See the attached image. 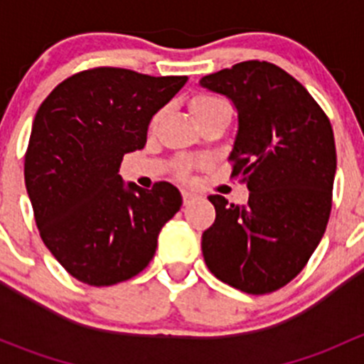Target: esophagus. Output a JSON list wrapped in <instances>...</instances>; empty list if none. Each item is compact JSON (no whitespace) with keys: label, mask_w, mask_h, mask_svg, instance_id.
<instances>
[{"label":"esophagus","mask_w":364,"mask_h":364,"mask_svg":"<svg viewBox=\"0 0 364 364\" xmlns=\"http://www.w3.org/2000/svg\"><path fill=\"white\" fill-rule=\"evenodd\" d=\"M183 204L185 205H190L193 203V200L197 199V196L196 193H192V192H188V190H183Z\"/></svg>","instance_id":"obj_1"}]
</instances>
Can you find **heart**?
Segmentation results:
<instances>
[{
	"instance_id": "1",
	"label": "heart",
	"mask_w": 364,
	"mask_h": 364,
	"mask_svg": "<svg viewBox=\"0 0 364 364\" xmlns=\"http://www.w3.org/2000/svg\"><path fill=\"white\" fill-rule=\"evenodd\" d=\"M225 107H229V105H227L222 98L213 97V95H199V97L193 98V102H192L193 114H196L197 119L199 121L204 119V117L209 116V114L220 111V109H225ZM156 121H159V116H155L153 124H155ZM193 167H196V160L181 159L178 164H176V174H178L181 179H188L190 172H192Z\"/></svg>"
}]
</instances>
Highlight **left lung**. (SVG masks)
<instances>
[{
  "label": "left lung",
  "instance_id": "8db88e82",
  "mask_svg": "<svg viewBox=\"0 0 364 364\" xmlns=\"http://www.w3.org/2000/svg\"><path fill=\"white\" fill-rule=\"evenodd\" d=\"M237 111L229 160L248 204L209 196L215 223L203 234L205 266L247 294H269L306 266L331 213L336 148L331 123L306 87L267 61H243L200 79Z\"/></svg>",
  "mask_w": 364,
  "mask_h": 364
}]
</instances>
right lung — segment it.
Wrapping results in <instances>:
<instances>
[{
    "instance_id": "right-lung-1",
    "label": "right lung",
    "mask_w": 364,
    "mask_h": 364,
    "mask_svg": "<svg viewBox=\"0 0 364 364\" xmlns=\"http://www.w3.org/2000/svg\"><path fill=\"white\" fill-rule=\"evenodd\" d=\"M186 75L151 77L98 67L68 77L42 102L24 156V181L40 237L58 262L95 287L141 273L161 227L179 211L171 183L124 185V153L142 149L151 117Z\"/></svg>"
}]
</instances>
